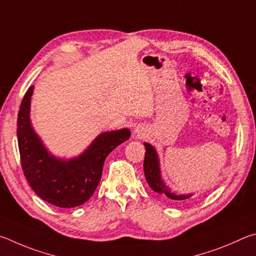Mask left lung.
<instances>
[{"label": "left lung", "instance_id": "obj_1", "mask_svg": "<svg viewBox=\"0 0 256 256\" xmlns=\"http://www.w3.org/2000/svg\"><path fill=\"white\" fill-rule=\"evenodd\" d=\"M145 158H144V172H145V178L147 182H148L150 186L154 191L158 192V194H164L166 198L171 199L173 201H181L191 198L190 194L186 196H178L173 194V192L170 191L166 186H164L163 181L160 180V168H158V155H156V152L154 147L145 142Z\"/></svg>", "mask_w": 256, "mask_h": 256}]
</instances>
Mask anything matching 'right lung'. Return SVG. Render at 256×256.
I'll list each match as a JSON object with an SVG mask.
<instances>
[{"instance_id":"obj_1","label":"right lung","mask_w":256,"mask_h":256,"mask_svg":"<svg viewBox=\"0 0 256 256\" xmlns=\"http://www.w3.org/2000/svg\"><path fill=\"white\" fill-rule=\"evenodd\" d=\"M34 86L22 98L18 114V145L21 166L30 186L42 200L60 208H73L91 198L100 183L106 158L130 137L128 129L104 132L80 158L58 160L49 155L31 128L29 112Z\"/></svg>"}]
</instances>
